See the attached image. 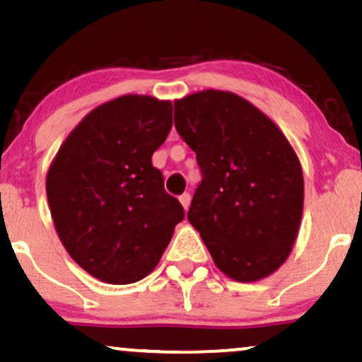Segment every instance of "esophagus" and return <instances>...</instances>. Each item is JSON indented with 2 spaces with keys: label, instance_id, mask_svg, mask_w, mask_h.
<instances>
[{
  "label": "esophagus",
  "instance_id": "1",
  "mask_svg": "<svg viewBox=\"0 0 362 362\" xmlns=\"http://www.w3.org/2000/svg\"><path fill=\"white\" fill-rule=\"evenodd\" d=\"M178 200H180V204H182V207L185 209H189V206H190V194H182L180 197H178Z\"/></svg>",
  "mask_w": 362,
  "mask_h": 362
}]
</instances>
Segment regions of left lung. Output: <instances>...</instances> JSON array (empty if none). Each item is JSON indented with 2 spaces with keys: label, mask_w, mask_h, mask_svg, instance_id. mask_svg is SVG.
Masks as SVG:
<instances>
[{
  "label": "left lung",
  "mask_w": 362,
  "mask_h": 362,
  "mask_svg": "<svg viewBox=\"0 0 362 362\" xmlns=\"http://www.w3.org/2000/svg\"><path fill=\"white\" fill-rule=\"evenodd\" d=\"M173 107L177 132L202 172L189 223L226 276H269L290 256L302 221L297 153L264 112L229 90H200Z\"/></svg>",
  "instance_id": "1"
}]
</instances>
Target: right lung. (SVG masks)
Here are the masks:
<instances>
[{
  "mask_svg": "<svg viewBox=\"0 0 362 362\" xmlns=\"http://www.w3.org/2000/svg\"><path fill=\"white\" fill-rule=\"evenodd\" d=\"M172 129V103L126 94L98 106L65 138L47 172L54 226L98 280L128 285L153 272L184 219L151 155Z\"/></svg>",
  "mask_w": 362,
  "mask_h": 362,
  "instance_id": "right-lung-1",
  "label": "right lung"
}]
</instances>
